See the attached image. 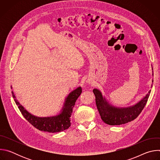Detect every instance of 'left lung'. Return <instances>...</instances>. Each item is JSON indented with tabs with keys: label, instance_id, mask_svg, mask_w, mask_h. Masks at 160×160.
<instances>
[{
	"label": "left lung",
	"instance_id": "obj_1",
	"mask_svg": "<svg viewBox=\"0 0 160 160\" xmlns=\"http://www.w3.org/2000/svg\"><path fill=\"white\" fill-rule=\"evenodd\" d=\"M93 92L96 97V106L102 120L109 125H120L133 121L140 115L147 103L151 90L139 102L127 108H118L110 104L102 96L101 91L97 88L93 90Z\"/></svg>",
	"mask_w": 160,
	"mask_h": 160
}]
</instances>
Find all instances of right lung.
I'll return each mask as SVG.
<instances>
[{"instance_id": "add662e5", "label": "right lung", "mask_w": 160, "mask_h": 160, "mask_svg": "<svg viewBox=\"0 0 160 160\" xmlns=\"http://www.w3.org/2000/svg\"><path fill=\"white\" fill-rule=\"evenodd\" d=\"M82 92V89L81 87L73 90L66 98L61 112L56 116L48 117H38L33 115L20 104L16 99L13 91H12V94L22 116L30 123L40 131L56 133L66 130L70 127V117L73 112V108Z\"/></svg>"}]
</instances>
